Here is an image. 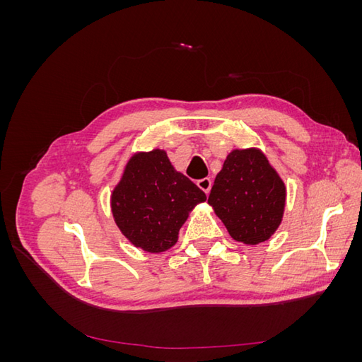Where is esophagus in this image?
Returning <instances> with one entry per match:
<instances>
[{
	"instance_id": "obj_1",
	"label": "esophagus",
	"mask_w": 362,
	"mask_h": 362,
	"mask_svg": "<svg viewBox=\"0 0 362 362\" xmlns=\"http://www.w3.org/2000/svg\"><path fill=\"white\" fill-rule=\"evenodd\" d=\"M211 185H213V181H211L210 178H204V180H199V181H198V187H199L202 192H205L206 194L210 193Z\"/></svg>"
}]
</instances>
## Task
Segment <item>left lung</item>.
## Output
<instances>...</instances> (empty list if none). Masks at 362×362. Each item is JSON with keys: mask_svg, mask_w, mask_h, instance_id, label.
<instances>
[{"mask_svg": "<svg viewBox=\"0 0 362 362\" xmlns=\"http://www.w3.org/2000/svg\"><path fill=\"white\" fill-rule=\"evenodd\" d=\"M287 187L259 148L233 149L217 173L208 204L235 242L255 246L279 228Z\"/></svg>", "mask_w": 362, "mask_h": 362, "instance_id": "obj_1", "label": "left lung"}]
</instances>
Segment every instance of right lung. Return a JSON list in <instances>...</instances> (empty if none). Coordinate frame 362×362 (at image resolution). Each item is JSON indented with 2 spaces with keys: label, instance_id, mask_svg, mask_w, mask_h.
Segmentation results:
<instances>
[{
  "label": "right lung",
  "instance_id": "obj_1",
  "mask_svg": "<svg viewBox=\"0 0 362 362\" xmlns=\"http://www.w3.org/2000/svg\"><path fill=\"white\" fill-rule=\"evenodd\" d=\"M205 193L172 166L166 151L134 152L112 190L110 208L119 231L136 247L160 254L178 242L180 229Z\"/></svg>",
  "mask_w": 362,
  "mask_h": 362
}]
</instances>
